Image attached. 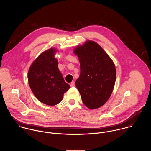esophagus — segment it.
<instances>
[{
	"label": "esophagus",
	"instance_id": "obj_1",
	"mask_svg": "<svg viewBox=\"0 0 151 151\" xmlns=\"http://www.w3.org/2000/svg\"><path fill=\"white\" fill-rule=\"evenodd\" d=\"M75 86V83L74 81H72L70 83V86Z\"/></svg>",
	"mask_w": 151,
	"mask_h": 151
}]
</instances>
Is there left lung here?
Returning a JSON list of instances; mask_svg holds the SVG:
<instances>
[{
    "label": "left lung",
    "instance_id": "left-lung-1",
    "mask_svg": "<svg viewBox=\"0 0 151 151\" xmlns=\"http://www.w3.org/2000/svg\"><path fill=\"white\" fill-rule=\"evenodd\" d=\"M80 63L76 86L86 107H101L109 99L115 84L116 71L113 61L97 43L88 41L74 50Z\"/></svg>",
    "mask_w": 151,
    "mask_h": 151
}]
</instances>
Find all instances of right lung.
Instances as JSON below:
<instances>
[{
  "label": "right lung",
  "mask_w": 151,
  "mask_h": 151,
  "mask_svg": "<svg viewBox=\"0 0 151 151\" xmlns=\"http://www.w3.org/2000/svg\"><path fill=\"white\" fill-rule=\"evenodd\" d=\"M55 52L56 49L51 48L42 53L32 63L28 73L33 93L41 102L49 106L60 103L70 88L58 68Z\"/></svg>",
  "instance_id": "add662e5"
}]
</instances>
